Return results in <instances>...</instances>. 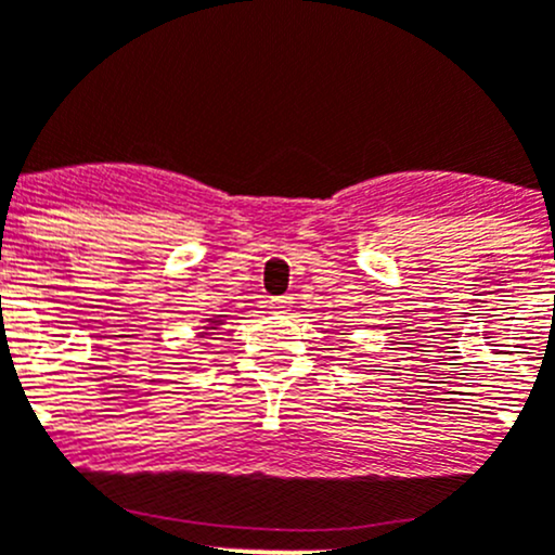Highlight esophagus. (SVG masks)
Masks as SVG:
<instances>
[{"label":"esophagus","mask_w":555,"mask_h":555,"mask_svg":"<svg viewBox=\"0 0 555 555\" xmlns=\"http://www.w3.org/2000/svg\"><path fill=\"white\" fill-rule=\"evenodd\" d=\"M289 306H293V298H287V295L271 300V311H276V314H287Z\"/></svg>","instance_id":"1"}]
</instances>
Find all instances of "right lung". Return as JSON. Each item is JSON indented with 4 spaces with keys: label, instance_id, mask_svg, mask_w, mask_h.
I'll return each instance as SVG.
<instances>
[{
    "label": "right lung",
    "instance_id": "obj_1",
    "mask_svg": "<svg viewBox=\"0 0 555 555\" xmlns=\"http://www.w3.org/2000/svg\"><path fill=\"white\" fill-rule=\"evenodd\" d=\"M224 320H228V314H214L211 320L203 322V327H201V331H197V333H201V338L211 336L214 331H219V325H224Z\"/></svg>",
    "mask_w": 555,
    "mask_h": 555
}]
</instances>
